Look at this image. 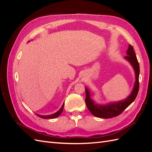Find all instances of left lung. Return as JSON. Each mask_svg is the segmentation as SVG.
<instances>
[{
	"mask_svg": "<svg viewBox=\"0 0 152 152\" xmlns=\"http://www.w3.org/2000/svg\"><path fill=\"white\" fill-rule=\"evenodd\" d=\"M127 56L125 58L130 62L134 69L136 73V82L131 95L123 101L116 103H110L107 105H99L95 104L93 101L90 98V93L89 90L86 88V99L85 102L87 108L89 109L91 113L95 117L109 118L114 117H117L120 115L124 110H125L136 99L139 91V75H140V65L137 61L134 48L131 45H129L128 50H127Z\"/></svg>",
	"mask_w": 152,
	"mask_h": 152,
	"instance_id": "1",
	"label": "left lung"
}]
</instances>
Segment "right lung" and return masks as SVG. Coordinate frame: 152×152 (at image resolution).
<instances>
[{
    "label": "right lung",
    "mask_w": 152,
    "mask_h": 152,
    "mask_svg": "<svg viewBox=\"0 0 152 152\" xmlns=\"http://www.w3.org/2000/svg\"><path fill=\"white\" fill-rule=\"evenodd\" d=\"M63 107H64V104L62 105L61 108L59 109V111H58L56 113H55L54 114L52 115H46V116H44V115H37H37L39 116L40 118H57L58 117H59L60 115V114L61 113L63 110Z\"/></svg>",
    "instance_id": "obj_1"
}]
</instances>
